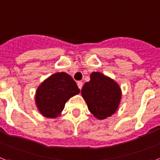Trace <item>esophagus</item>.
<instances>
[{
    "label": "esophagus",
    "mask_w": 160,
    "mask_h": 160,
    "mask_svg": "<svg viewBox=\"0 0 160 160\" xmlns=\"http://www.w3.org/2000/svg\"><path fill=\"white\" fill-rule=\"evenodd\" d=\"M77 85H78V88H80V90H81V88H82V87H83V83L81 82V81H78Z\"/></svg>",
    "instance_id": "1"
}]
</instances>
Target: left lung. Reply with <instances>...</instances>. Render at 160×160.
<instances>
[{
	"instance_id": "8db88e82",
	"label": "left lung",
	"mask_w": 160,
	"mask_h": 160,
	"mask_svg": "<svg viewBox=\"0 0 160 160\" xmlns=\"http://www.w3.org/2000/svg\"><path fill=\"white\" fill-rule=\"evenodd\" d=\"M81 94L88 110L99 119L111 116L117 110L121 91L113 80L99 72H92L90 80L84 84Z\"/></svg>"
}]
</instances>
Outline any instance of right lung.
Returning <instances> with one entry per match:
<instances>
[{"mask_svg":"<svg viewBox=\"0 0 160 160\" xmlns=\"http://www.w3.org/2000/svg\"><path fill=\"white\" fill-rule=\"evenodd\" d=\"M79 92L80 89L72 76L65 72L56 73L40 85L36 102L44 116L55 118L63 110L67 101Z\"/></svg>","mask_w":160,"mask_h":160,"instance_id":"obj_1","label":"right lung"}]
</instances>
